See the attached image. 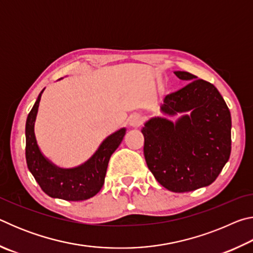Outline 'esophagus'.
<instances>
[{
    "instance_id": "1",
    "label": "esophagus",
    "mask_w": 253,
    "mask_h": 253,
    "mask_svg": "<svg viewBox=\"0 0 253 253\" xmlns=\"http://www.w3.org/2000/svg\"><path fill=\"white\" fill-rule=\"evenodd\" d=\"M143 122H144V118L142 115L139 114H132L130 115L129 118H128V124H129V126L132 128L139 127L143 124Z\"/></svg>"
}]
</instances>
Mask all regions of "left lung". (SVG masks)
<instances>
[{
	"mask_svg": "<svg viewBox=\"0 0 253 253\" xmlns=\"http://www.w3.org/2000/svg\"><path fill=\"white\" fill-rule=\"evenodd\" d=\"M174 74L190 83L165 97L163 116L149 118L142 132L154 177L169 191L183 193L212 184L229 161L231 114L212 84L186 71Z\"/></svg>",
	"mask_w": 253,
	"mask_h": 253,
	"instance_id": "left-lung-1",
	"label": "left lung"
}]
</instances>
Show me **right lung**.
Instances as JSON below:
<instances>
[{
    "label": "right lung",
    "mask_w": 253,
    "mask_h": 253,
    "mask_svg": "<svg viewBox=\"0 0 253 253\" xmlns=\"http://www.w3.org/2000/svg\"><path fill=\"white\" fill-rule=\"evenodd\" d=\"M38 96L25 123V158L28 169L42 191L50 198L66 201H84L95 196L105 183L110 156L121 145L126 128L123 127L102 140L89 160L75 168L63 169L51 162L38 145L34 125L41 96Z\"/></svg>",
    "instance_id": "add662e5"
}]
</instances>
